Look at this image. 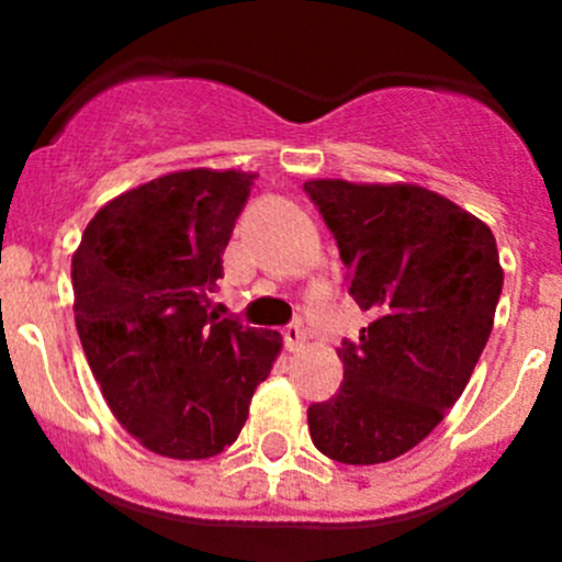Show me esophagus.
<instances>
[{"label": "esophagus", "instance_id": "1", "mask_svg": "<svg viewBox=\"0 0 562 562\" xmlns=\"http://www.w3.org/2000/svg\"><path fill=\"white\" fill-rule=\"evenodd\" d=\"M282 337H285L288 350H302L304 345H307V331H304V326H299V323H291V326L282 328Z\"/></svg>", "mask_w": 562, "mask_h": 562}]
</instances>
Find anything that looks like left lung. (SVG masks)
<instances>
[{"label":"left lung","instance_id":"1","mask_svg":"<svg viewBox=\"0 0 562 562\" xmlns=\"http://www.w3.org/2000/svg\"><path fill=\"white\" fill-rule=\"evenodd\" d=\"M350 296L372 323L337 348L342 386L307 411L321 454L378 464L422 443L462 396L490 339L503 269L492 231L416 184L317 179Z\"/></svg>","mask_w":562,"mask_h":562}]
</instances>
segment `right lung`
I'll return each instance as SVG.
<instances>
[{
    "instance_id": "add662e5",
    "label": "right lung",
    "mask_w": 562,
    "mask_h": 562,
    "mask_svg": "<svg viewBox=\"0 0 562 562\" xmlns=\"http://www.w3.org/2000/svg\"><path fill=\"white\" fill-rule=\"evenodd\" d=\"M255 173L192 168L105 203L72 255L76 328L113 416L149 451L206 459L239 438L282 337L209 313Z\"/></svg>"
}]
</instances>
